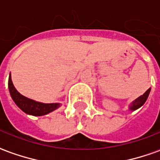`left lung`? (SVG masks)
Instances as JSON below:
<instances>
[{"label":"left lung","instance_id":"8db88e82","mask_svg":"<svg viewBox=\"0 0 160 160\" xmlns=\"http://www.w3.org/2000/svg\"><path fill=\"white\" fill-rule=\"evenodd\" d=\"M150 91H151V88H149L147 91H145V93H144V95H142L139 98H138L137 99H135L132 103H131V105H130V110L135 111V110H137V109H138L139 107H141V106L145 103L146 99H147L148 96H149Z\"/></svg>","mask_w":160,"mask_h":160}]
</instances>
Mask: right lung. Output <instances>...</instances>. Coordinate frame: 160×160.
I'll return each mask as SVG.
<instances>
[{"instance_id":"add662e5","label":"right lung","mask_w":160,"mask_h":160,"mask_svg":"<svg viewBox=\"0 0 160 160\" xmlns=\"http://www.w3.org/2000/svg\"><path fill=\"white\" fill-rule=\"evenodd\" d=\"M8 90L10 92L11 98L14 100L18 107L27 114L33 116H43L49 112L57 110V108L61 106L60 103H42L36 102L32 99H29L20 94L14 86L11 76L9 75L8 78Z\"/></svg>"}]
</instances>
